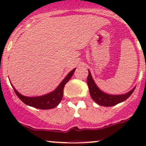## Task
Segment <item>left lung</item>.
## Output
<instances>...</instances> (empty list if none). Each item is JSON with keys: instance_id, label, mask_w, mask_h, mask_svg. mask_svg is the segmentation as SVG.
I'll return each instance as SVG.
<instances>
[{"instance_id": "left-lung-1", "label": "left lung", "mask_w": 146, "mask_h": 146, "mask_svg": "<svg viewBox=\"0 0 146 146\" xmlns=\"http://www.w3.org/2000/svg\"><path fill=\"white\" fill-rule=\"evenodd\" d=\"M87 85H88L92 99L99 105L106 107L113 106L119 103L123 102L131 96L135 90V87H134L132 90H130L127 93L119 95H113L104 92L96 85L92 77L90 70H89L88 77H87Z\"/></svg>"}]
</instances>
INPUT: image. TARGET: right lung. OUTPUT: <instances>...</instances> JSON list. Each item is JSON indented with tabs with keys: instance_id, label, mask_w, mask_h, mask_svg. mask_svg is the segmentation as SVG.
<instances>
[{
	"instance_id": "right-lung-1",
	"label": "right lung",
	"mask_w": 146,
	"mask_h": 146,
	"mask_svg": "<svg viewBox=\"0 0 146 146\" xmlns=\"http://www.w3.org/2000/svg\"><path fill=\"white\" fill-rule=\"evenodd\" d=\"M76 68H74L68 73L65 78L59 84V86L55 89L52 92H50L47 94L42 95L39 96H26L21 94L18 92L15 87L12 86L17 96L19 98L21 101L27 106L34 107L38 109L48 110L55 108L59 105L63 98V94H64V88L66 84L68 82L69 80L72 77L74 73Z\"/></svg>"
}]
</instances>
